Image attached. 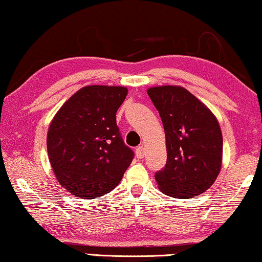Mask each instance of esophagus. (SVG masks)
<instances>
[{
    "instance_id": "34e87169",
    "label": "esophagus",
    "mask_w": 262,
    "mask_h": 262,
    "mask_svg": "<svg viewBox=\"0 0 262 262\" xmlns=\"http://www.w3.org/2000/svg\"><path fill=\"white\" fill-rule=\"evenodd\" d=\"M145 153H146V150L143 146H139L138 148L135 149V154H136V158H138V159H142V158L145 157Z\"/></svg>"
}]
</instances>
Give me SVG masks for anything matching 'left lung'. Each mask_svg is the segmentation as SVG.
<instances>
[{
    "mask_svg": "<svg viewBox=\"0 0 262 262\" xmlns=\"http://www.w3.org/2000/svg\"><path fill=\"white\" fill-rule=\"evenodd\" d=\"M163 121L167 163L156 173L161 192L179 200L196 197L215 183L222 167L219 120L201 99L179 85L147 89Z\"/></svg>",
    "mask_w": 262,
    "mask_h": 262,
    "instance_id": "8db88e82",
    "label": "left lung"
}]
</instances>
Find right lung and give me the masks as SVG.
<instances>
[{
	"label": "right lung",
	"instance_id": "add662e5",
	"mask_svg": "<svg viewBox=\"0 0 262 262\" xmlns=\"http://www.w3.org/2000/svg\"><path fill=\"white\" fill-rule=\"evenodd\" d=\"M126 86L86 85L60 106L47 132V153L59 184L95 200L119 185L133 160L116 126Z\"/></svg>",
	"mask_w": 262,
	"mask_h": 262
}]
</instances>
